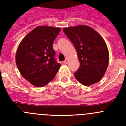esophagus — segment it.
I'll list each match as a JSON object with an SVG mask.
<instances>
[{"mask_svg":"<svg viewBox=\"0 0 126 126\" xmlns=\"http://www.w3.org/2000/svg\"><path fill=\"white\" fill-rule=\"evenodd\" d=\"M63 62H64V64H67V63H68V59H65V61H64Z\"/></svg>","mask_w":126,"mask_h":126,"instance_id":"esophagus-1","label":"esophagus"}]
</instances>
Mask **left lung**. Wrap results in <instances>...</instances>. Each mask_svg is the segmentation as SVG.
Here are the masks:
<instances>
[{"mask_svg": "<svg viewBox=\"0 0 126 126\" xmlns=\"http://www.w3.org/2000/svg\"><path fill=\"white\" fill-rule=\"evenodd\" d=\"M63 31L77 51L80 66L74 73L76 79L86 86L98 82L108 67L109 53L100 34L86 25L64 28Z\"/></svg>", "mask_w": 126, "mask_h": 126, "instance_id": "1", "label": "left lung"}]
</instances>
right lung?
<instances>
[{"label": "right lung", "instance_id": "obj_1", "mask_svg": "<svg viewBox=\"0 0 126 126\" xmlns=\"http://www.w3.org/2000/svg\"><path fill=\"white\" fill-rule=\"evenodd\" d=\"M61 28L40 26L33 29L20 42L16 63L23 78L36 87H43L56 75L61 64L55 61L53 43Z\"/></svg>", "mask_w": 126, "mask_h": 126}]
</instances>
